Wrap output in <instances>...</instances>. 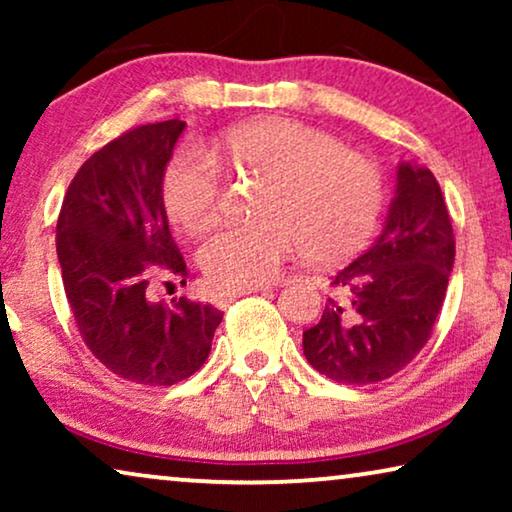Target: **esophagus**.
Instances as JSON below:
<instances>
[{
    "label": "esophagus",
    "instance_id": "esophagus-1",
    "mask_svg": "<svg viewBox=\"0 0 512 512\" xmlns=\"http://www.w3.org/2000/svg\"><path fill=\"white\" fill-rule=\"evenodd\" d=\"M258 289H263V286H247V289H233V291H223L221 296H219V303H221V305H226V303H233L235 298H240V296H247V293H254V291H258Z\"/></svg>",
    "mask_w": 512,
    "mask_h": 512
}]
</instances>
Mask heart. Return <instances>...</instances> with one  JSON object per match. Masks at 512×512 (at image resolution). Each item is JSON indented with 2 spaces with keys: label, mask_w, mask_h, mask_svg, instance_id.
<instances>
[{
  "label": "heart",
  "mask_w": 512,
  "mask_h": 512,
  "mask_svg": "<svg viewBox=\"0 0 512 512\" xmlns=\"http://www.w3.org/2000/svg\"><path fill=\"white\" fill-rule=\"evenodd\" d=\"M235 167L268 172L258 209L209 237L200 251L209 282L247 289L270 282L284 263L310 254L338 261L359 251L382 212V177L361 153L291 118H263L230 130L216 146ZM165 209L188 233H205L221 214L223 177L212 153L184 149L163 179Z\"/></svg>",
  "instance_id": "obj_1"
}]
</instances>
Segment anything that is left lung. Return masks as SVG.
Returning <instances> with one entry per match:
<instances>
[{
  "instance_id": "obj_1",
  "label": "left lung",
  "mask_w": 512,
  "mask_h": 512,
  "mask_svg": "<svg viewBox=\"0 0 512 512\" xmlns=\"http://www.w3.org/2000/svg\"><path fill=\"white\" fill-rule=\"evenodd\" d=\"M452 263V221L436 177L401 163L387 223L373 247L333 275L340 298L303 333L305 359L342 384L396 375L429 342Z\"/></svg>"
}]
</instances>
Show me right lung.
<instances>
[{
  "mask_svg": "<svg viewBox=\"0 0 512 512\" xmlns=\"http://www.w3.org/2000/svg\"><path fill=\"white\" fill-rule=\"evenodd\" d=\"M184 128L179 118L139 125L95 151L69 184L55 230L83 342L111 373L146 387L200 370L223 319L212 305L151 298L153 277H188L163 205L165 167Z\"/></svg>",
  "mask_w": 512,
  "mask_h": 512,
  "instance_id": "obj_1",
  "label": "right lung"
}]
</instances>
